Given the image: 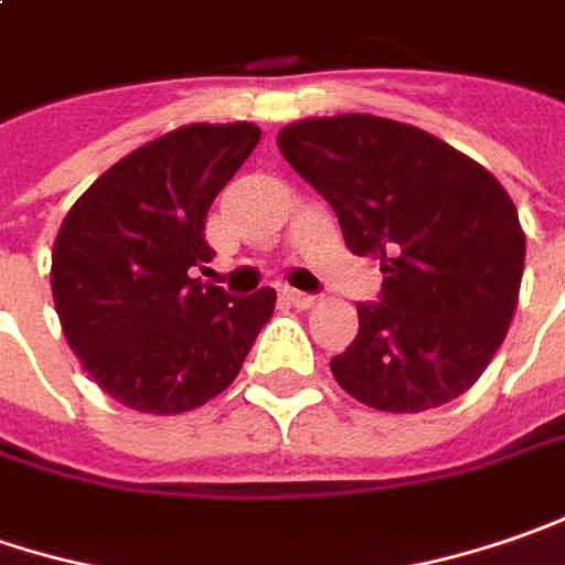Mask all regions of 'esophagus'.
<instances>
[{
  "instance_id": "obj_1",
  "label": "esophagus",
  "mask_w": 565,
  "mask_h": 565,
  "mask_svg": "<svg viewBox=\"0 0 565 565\" xmlns=\"http://www.w3.org/2000/svg\"><path fill=\"white\" fill-rule=\"evenodd\" d=\"M284 297H287V300H290L297 309H309L319 303V297H316V294H303V290H294V287H287V290H284Z\"/></svg>"
}]
</instances>
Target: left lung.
I'll list each match as a JSON object with an SVG mask.
<instances>
[{"mask_svg":"<svg viewBox=\"0 0 565 565\" xmlns=\"http://www.w3.org/2000/svg\"><path fill=\"white\" fill-rule=\"evenodd\" d=\"M284 160L329 202L354 256L380 262L376 303L331 356L356 402L417 414L468 392L519 303L525 234L480 163L417 126L344 113L278 132Z\"/></svg>","mask_w":565,"mask_h":565,"instance_id":"left-lung-1","label":"left lung"}]
</instances>
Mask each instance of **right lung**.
<instances>
[{
  "mask_svg": "<svg viewBox=\"0 0 565 565\" xmlns=\"http://www.w3.org/2000/svg\"><path fill=\"white\" fill-rule=\"evenodd\" d=\"M253 122H195L148 141L87 189L53 246V300L72 351L110 398L183 414L236 380L275 290L231 297L189 268L211 262L205 217L258 145Z\"/></svg>",
  "mask_w": 565,
  "mask_h": 565,
  "instance_id": "1",
  "label": "right lung"
}]
</instances>
